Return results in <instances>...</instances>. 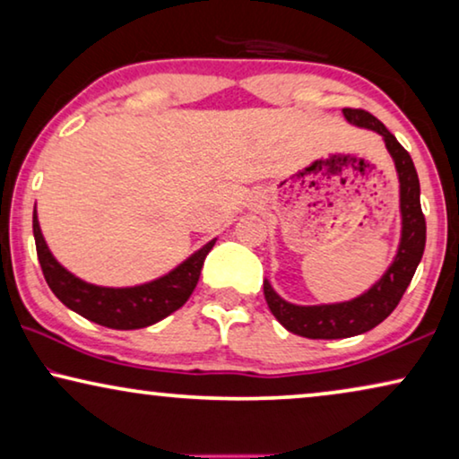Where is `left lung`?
<instances>
[{
	"label": "left lung",
	"mask_w": 459,
	"mask_h": 459,
	"mask_svg": "<svg viewBox=\"0 0 459 459\" xmlns=\"http://www.w3.org/2000/svg\"><path fill=\"white\" fill-rule=\"evenodd\" d=\"M342 115L355 127L374 131L385 140V146L394 162V171H397L399 179L401 238L397 255H394L391 265L386 267V272L380 275V280L374 281L359 297L351 300L297 305L281 299L267 278L263 281V292H265L269 309L288 332L305 338H325V341L363 334V332L385 322L394 307L399 305L405 288L410 286L426 247V221L422 206H420V179L410 152L369 112L344 108Z\"/></svg>",
	"instance_id": "left-lung-1"
}]
</instances>
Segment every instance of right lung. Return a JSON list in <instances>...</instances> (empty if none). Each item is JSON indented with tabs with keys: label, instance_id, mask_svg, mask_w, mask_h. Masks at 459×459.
I'll return each instance as SVG.
<instances>
[{
	"label": "right lung",
	"instance_id": "add662e5",
	"mask_svg": "<svg viewBox=\"0 0 459 459\" xmlns=\"http://www.w3.org/2000/svg\"><path fill=\"white\" fill-rule=\"evenodd\" d=\"M33 236L43 275L56 297L81 317L112 330L148 328L184 307L198 284L206 255L217 242V238H212L160 278L135 286L112 288L77 278L56 259L43 238L37 204L33 211Z\"/></svg>",
	"mask_w": 459,
	"mask_h": 459
}]
</instances>
